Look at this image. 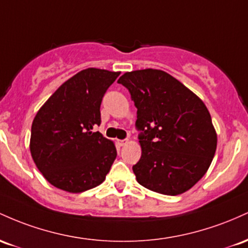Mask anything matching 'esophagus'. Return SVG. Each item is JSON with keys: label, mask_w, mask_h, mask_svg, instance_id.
I'll list each match as a JSON object with an SVG mask.
<instances>
[{"label": "esophagus", "mask_w": 248, "mask_h": 248, "mask_svg": "<svg viewBox=\"0 0 248 248\" xmlns=\"http://www.w3.org/2000/svg\"><path fill=\"white\" fill-rule=\"evenodd\" d=\"M126 143H127L126 139H125V140H118V145L119 146H124Z\"/></svg>", "instance_id": "obj_1"}]
</instances>
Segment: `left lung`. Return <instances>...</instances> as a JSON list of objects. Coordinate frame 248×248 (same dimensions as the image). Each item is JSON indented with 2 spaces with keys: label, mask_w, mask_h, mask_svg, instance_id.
<instances>
[{
  "label": "left lung",
  "mask_w": 248,
  "mask_h": 248,
  "mask_svg": "<svg viewBox=\"0 0 248 248\" xmlns=\"http://www.w3.org/2000/svg\"><path fill=\"white\" fill-rule=\"evenodd\" d=\"M137 108L141 157L132 166L144 187L177 196L190 190L210 168L217 133L206 105L168 72L144 69L118 79Z\"/></svg>",
  "instance_id": "obj_1"
}]
</instances>
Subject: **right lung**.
Here are the masks:
<instances>
[{
	"instance_id": "right-lung-1",
	"label": "right lung",
	"mask_w": 248,
	"mask_h": 248,
	"mask_svg": "<svg viewBox=\"0 0 248 248\" xmlns=\"http://www.w3.org/2000/svg\"><path fill=\"white\" fill-rule=\"evenodd\" d=\"M121 72L89 68L50 96L31 125L30 152L51 185L79 193L102 184L117 157L113 141L93 132L101 103Z\"/></svg>"
}]
</instances>
